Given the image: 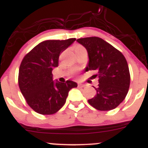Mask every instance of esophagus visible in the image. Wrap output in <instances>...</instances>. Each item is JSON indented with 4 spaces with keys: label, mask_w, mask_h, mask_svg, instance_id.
Returning a JSON list of instances; mask_svg holds the SVG:
<instances>
[{
    "label": "esophagus",
    "mask_w": 148,
    "mask_h": 148,
    "mask_svg": "<svg viewBox=\"0 0 148 148\" xmlns=\"http://www.w3.org/2000/svg\"><path fill=\"white\" fill-rule=\"evenodd\" d=\"M85 84H81V83H79L78 84V87H80V88H82V87H85Z\"/></svg>",
    "instance_id": "34e87169"
}]
</instances>
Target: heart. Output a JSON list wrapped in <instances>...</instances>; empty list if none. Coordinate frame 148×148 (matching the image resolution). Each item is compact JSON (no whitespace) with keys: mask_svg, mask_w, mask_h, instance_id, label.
Wrapping results in <instances>:
<instances>
[{"mask_svg":"<svg viewBox=\"0 0 148 148\" xmlns=\"http://www.w3.org/2000/svg\"><path fill=\"white\" fill-rule=\"evenodd\" d=\"M83 47H82L81 45H77V46H76V48H75V51H79V50H80V49H83Z\"/></svg>","mask_w":148,"mask_h":148,"instance_id":"1","label":"heart"}]
</instances>
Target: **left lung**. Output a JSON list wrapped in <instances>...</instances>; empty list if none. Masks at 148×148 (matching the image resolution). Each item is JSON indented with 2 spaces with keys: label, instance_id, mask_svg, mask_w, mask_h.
Masks as SVG:
<instances>
[{
  "label": "left lung",
  "instance_id": "1",
  "mask_svg": "<svg viewBox=\"0 0 148 148\" xmlns=\"http://www.w3.org/2000/svg\"><path fill=\"white\" fill-rule=\"evenodd\" d=\"M77 42L86 48L88 64L85 71L97 72L98 87L96 95L88 100L99 110L116 108L127 96L130 84V74L125 57L110 44L97 37L80 38Z\"/></svg>",
  "mask_w": 148,
  "mask_h": 148
}]
</instances>
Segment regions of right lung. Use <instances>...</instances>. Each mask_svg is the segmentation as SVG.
<instances>
[{"mask_svg":"<svg viewBox=\"0 0 148 148\" xmlns=\"http://www.w3.org/2000/svg\"><path fill=\"white\" fill-rule=\"evenodd\" d=\"M76 38L46 40L36 45L24 56L18 71V86L27 103L42 115L56 114L66 103L69 92L77 87L75 82L54 81L52 71L58 66L61 53Z\"/></svg>","mask_w":148,"mask_h":148,"instance_id":"add662e5","label":"right lung"}]
</instances>
